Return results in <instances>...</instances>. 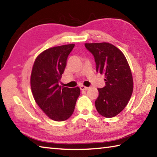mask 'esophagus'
I'll return each instance as SVG.
<instances>
[{
	"instance_id": "34e87169",
	"label": "esophagus",
	"mask_w": 157,
	"mask_h": 157,
	"mask_svg": "<svg viewBox=\"0 0 157 157\" xmlns=\"http://www.w3.org/2000/svg\"><path fill=\"white\" fill-rule=\"evenodd\" d=\"M79 88H80V89L82 90V91H85V90L89 89V87L84 86H83V85H82V86H80V87H79Z\"/></svg>"
}]
</instances>
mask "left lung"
<instances>
[{
    "label": "left lung",
    "mask_w": 157,
    "mask_h": 157,
    "mask_svg": "<svg viewBox=\"0 0 157 157\" xmlns=\"http://www.w3.org/2000/svg\"><path fill=\"white\" fill-rule=\"evenodd\" d=\"M94 55L96 71L105 75V86L98 89L99 96L95 105L98 112L112 118L123 111L133 91V79L129 66L120 50L109 43L85 44Z\"/></svg>",
    "instance_id": "left-lung-1"
}]
</instances>
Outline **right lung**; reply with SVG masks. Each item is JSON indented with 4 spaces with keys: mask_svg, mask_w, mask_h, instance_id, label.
Returning a JSON list of instances; mask_svg holds the SVG:
<instances>
[{
    "mask_svg": "<svg viewBox=\"0 0 157 157\" xmlns=\"http://www.w3.org/2000/svg\"><path fill=\"white\" fill-rule=\"evenodd\" d=\"M75 44L50 48L36 57L32 70L30 85L36 104L55 121L67 120L75 109L80 89L61 88L59 82L64 72L69 54Z\"/></svg>",
    "mask_w": 157,
    "mask_h": 157,
    "instance_id": "obj_1",
    "label": "right lung"
}]
</instances>
